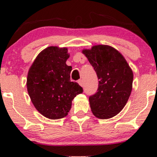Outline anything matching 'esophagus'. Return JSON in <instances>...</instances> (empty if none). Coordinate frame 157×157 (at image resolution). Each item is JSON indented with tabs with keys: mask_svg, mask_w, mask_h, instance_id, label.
Segmentation results:
<instances>
[{
	"mask_svg": "<svg viewBox=\"0 0 157 157\" xmlns=\"http://www.w3.org/2000/svg\"><path fill=\"white\" fill-rule=\"evenodd\" d=\"M78 83L81 86H84V82H83V80H78Z\"/></svg>",
	"mask_w": 157,
	"mask_h": 157,
	"instance_id": "obj_1",
	"label": "esophagus"
}]
</instances>
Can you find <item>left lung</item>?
I'll return each instance as SVG.
<instances>
[{"instance_id": "left-lung-1", "label": "left lung", "mask_w": 157, "mask_h": 157, "mask_svg": "<svg viewBox=\"0 0 157 157\" xmlns=\"http://www.w3.org/2000/svg\"><path fill=\"white\" fill-rule=\"evenodd\" d=\"M99 80L97 92L89 97L93 114L109 119L125 107L130 97L134 75L125 57L108 45H97L83 49Z\"/></svg>"}]
</instances>
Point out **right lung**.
<instances>
[{
    "label": "right lung",
    "instance_id": "add662e5",
    "mask_svg": "<svg viewBox=\"0 0 157 157\" xmlns=\"http://www.w3.org/2000/svg\"><path fill=\"white\" fill-rule=\"evenodd\" d=\"M67 48L49 46L39 53L29 70L27 91L35 109L43 116L57 120L67 116L73 99L82 88L70 80L71 66Z\"/></svg>",
    "mask_w": 157,
    "mask_h": 157
}]
</instances>
